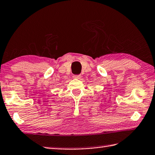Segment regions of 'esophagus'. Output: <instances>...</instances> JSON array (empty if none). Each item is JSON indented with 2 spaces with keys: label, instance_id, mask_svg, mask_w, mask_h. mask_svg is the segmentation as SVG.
Instances as JSON below:
<instances>
[{
  "label": "esophagus",
  "instance_id": "esophagus-1",
  "mask_svg": "<svg viewBox=\"0 0 155 155\" xmlns=\"http://www.w3.org/2000/svg\"><path fill=\"white\" fill-rule=\"evenodd\" d=\"M81 78V75H73V78H75V79H80Z\"/></svg>",
  "mask_w": 155,
  "mask_h": 155
}]
</instances>
